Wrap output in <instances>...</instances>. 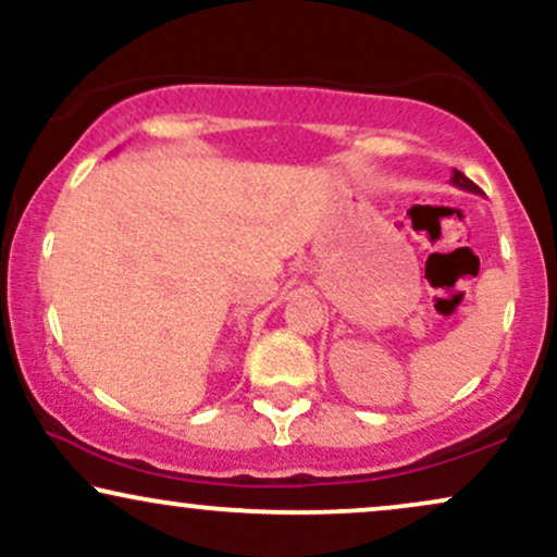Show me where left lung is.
Instances as JSON below:
<instances>
[{"mask_svg":"<svg viewBox=\"0 0 557 557\" xmlns=\"http://www.w3.org/2000/svg\"><path fill=\"white\" fill-rule=\"evenodd\" d=\"M451 185H455V188H462V190H470V194H483V190L478 188L475 183L470 181V177H465L462 173H459V170H451Z\"/></svg>","mask_w":557,"mask_h":557,"instance_id":"left-lung-1","label":"left lung"}]
</instances>
